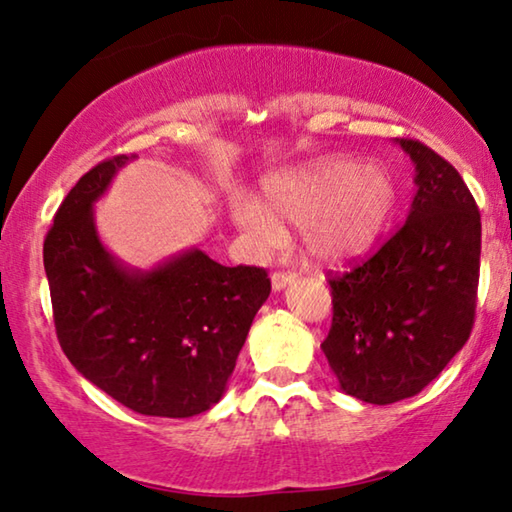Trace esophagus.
<instances>
[{"label": "esophagus", "instance_id": "obj_1", "mask_svg": "<svg viewBox=\"0 0 512 512\" xmlns=\"http://www.w3.org/2000/svg\"><path fill=\"white\" fill-rule=\"evenodd\" d=\"M293 273H284V271H275L273 275H271V287H273V291H282V289H287L289 284H291V280H293Z\"/></svg>", "mask_w": 512, "mask_h": 512}]
</instances>
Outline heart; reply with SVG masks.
<instances>
[{
  "label": "heart",
  "instance_id": "b5f03b06",
  "mask_svg": "<svg viewBox=\"0 0 512 512\" xmlns=\"http://www.w3.org/2000/svg\"><path fill=\"white\" fill-rule=\"evenodd\" d=\"M397 207V183L381 164L327 155L264 180V203L232 198L230 216L259 244L282 239V221L302 223V246L318 266H343L375 248Z\"/></svg>",
  "mask_w": 512,
  "mask_h": 512
}]
</instances>
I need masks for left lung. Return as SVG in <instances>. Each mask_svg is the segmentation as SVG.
Returning a JSON list of instances; mask_svg holds the SVG:
<instances>
[{
  "label": "left lung",
  "instance_id": "8db88e82",
  "mask_svg": "<svg viewBox=\"0 0 512 512\" xmlns=\"http://www.w3.org/2000/svg\"><path fill=\"white\" fill-rule=\"evenodd\" d=\"M395 144L415 167V196L395 235L332 277L325 357L341 391L368 404L418 395L470 339L479 287L481 214L447 160L415 140Z\"/></svg>",
  "mask_w": 512,
  "mask_h": 512
}]
</instances>
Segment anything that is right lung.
Here are the masks:
<instances>
[{
  "label": "right lung",
  "instance_id": "obj_1",
  "mask_svg": "<svg viewBox=\"0 0 512 512\" xmlns=\"http://www.w3.org/2000/svg\"><path fill=\"white\" fill-rule=\"evenodd\" d=\"M135 155L97 164L58 207L45 273L60 348L112 400L142 415L192 418L221 400L253 318L271 293L257 266L189 248L133 268L99 237L94 203Z\"/></svg>",
  "mask_w": 512,
  "mask_h": 512
}]
</instances>
